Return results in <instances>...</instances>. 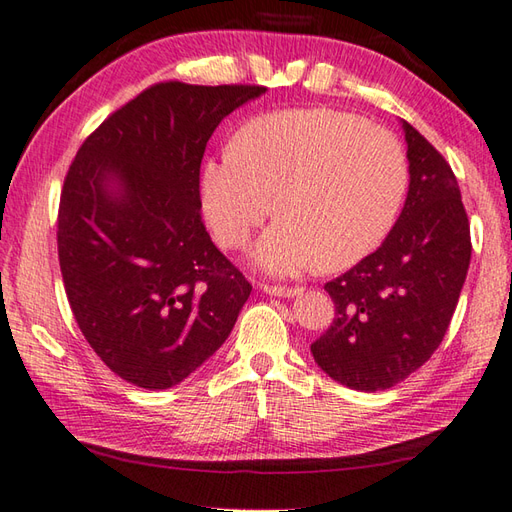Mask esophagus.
Returning a JSON list of instances; mask_svg holds the SVG:
<instances>
[{"label":"esophagus","instance_id":"34e87169","mask_svg":"<svg viewBox=\"0 0 512 512\" xmlns=\"http://www.w3.org/2000/svg\"><path fill=\"white\" fill-rule=\"evenodd\" d=\"M266 295H275V297H297L303 292V288L299 286H262Z\"/></svg>","mask_w":512,"mask_h":512}]
</instances>
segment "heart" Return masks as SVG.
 Masks as SVG:
<instances>
[{"label": "heart", "mask_w": 512, "mask_h": 512, "mask_svg": "<svg viewBox=\"0 0 512 512\" xmlns=\"http://www.w3.org/2000/svg\"><path fill=\"white\" fill-rule=\"evenodd\" d=\"M409 184L405 149L354 114L308 107L262 114L206 158L202 209L217 242L239 248L275 211L255 262L273 275L361 262L385 242Z\"/></svg>", "instance_id": "obj_1"}]
</instances>
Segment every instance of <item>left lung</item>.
I'll use <instances>...</instances> for the list:
<instances>
[{
  "label": "left lung",
  "mask_w": 512,
  "mask_h": 512,
  "mask_svg": "<svg viewBox=\"0 0 512 512\" xmlns=\"http://www.w3.org/2000/svg\"><path fill=\"white\" fill-rule=\"evenodd\" d=\"M409 191L372 255L325 284L334 321L310 345L325 374L350 389L394 387L438 350L471 262V228L449 162L402 121Z\"/></svg>",
  "instance_id": "8db88e82"
}]
</instances>
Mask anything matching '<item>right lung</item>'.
Listing matches in <instances>:
<instances>
[{"label":"right lung","instance_id":"1","mask_svg":"<svg viewBox=\"0 0 512 512\" xmlns=\"http://www.w3.org/2000/svg\"><path fill=\"white\" fill-rule=\"evenodd\" d=\"M262 85L156 83L85 138L65 176L59 266L74 319L127 383L169 389L228 339L253 286L202 222L215 127Z\"/></svg>","mask_w":512,"mask_h":512}]
</instances>
